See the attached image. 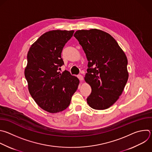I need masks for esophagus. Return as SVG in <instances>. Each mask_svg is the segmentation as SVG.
<instances>
[{
	"label": "esophagus",
	"mask_w": 152,
	"mask_h": 152,
	"mask_svg": "<svg viewBox=\"0 0 152 152\" xmlns=\"http://www.w3.org/2000/svg\"><path fill=\"white\" fill-rule=\"evenodd\" d=\"M77 77L79 78V79L80 80V81H82L83 80V77L81 75H79L77 76Z\"/></svg>",
	"instance_id": "34e87169"
}]
</instances>
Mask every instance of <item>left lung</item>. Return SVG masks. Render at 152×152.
<instances>
[{"label":"left lung","instance_id":"8db88e82","mask_svg":"<svg viewBox=\"0 0 152 152\" xmlns=\"http://www.w3.org/2000/svg\"><path fill=\"white\" fill-rule=\"evenodd\" d=\"M74 36L88 61L85 80L92 91L87 103L95 110L107 109L119 99L128 81L126 56L116 40L102 30H77Z\"/></svg>","mask_w":152,"mask_h":152}]
</instances>
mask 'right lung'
Segmentation results:
<instances>
[{
    "label": "right lung",
    "mask_w": 152,
    "mask_h": 152,
    "mask_svg": "<svg viewBox=\"0 0 152 152\" xmlns=\"http://www.w3.org/2000/svg\"><path fill=\"white\" fill-rule=\"evenodd\" d=\"M74 30H51L43 34L31 45L27 54L24 75L28 89L36 104L43 110L56 113L69 106L79 80L65 70L61 52Z\"/></svg>",
    "instance_id": "1"
}]
</instances>
